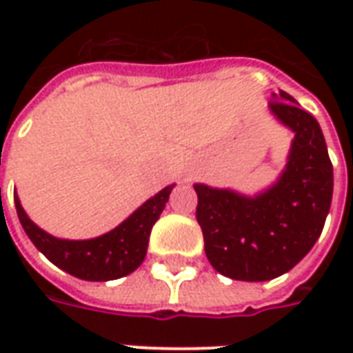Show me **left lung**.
<instances>
[{"label": "left lung", "instance_id": "obj_1", "mask_svg": "<svg viewBox=\"0 0 353 353\" xmlns=\"http://www.w3.org/2000/svg\"><path fill=\"white\" fill-rule=\"evenodd\" d=\"M268 108L295 132L278 183L255 199L194 185L206 257L232 280L266 281L291 270L316 244L333 199V164L318 121L283 90Z\"/></svg>", "mask_w": 353, "mask_h": 353}]
</instances>
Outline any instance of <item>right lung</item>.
Returning <instances> with one entry per match:
<instances>
[{"label": "right lung", "instance_id": "right-lung-1", "mask_svg": "<svg viewBox=\"0 0 353 353\" xmlns=\"http://www.w3.org/2000/svg\"><path fill=\"white\" fill-rule=\"evenodd\" d=\"M172 189L174 185H168L117 229L92 240H60L50 236L28 217L17 196L14 206L28 238L50 263L81 280L108 281L134 272L143 263L151 229L161 217Z\"/></svg>", "mask_w": 353, "mask_h": 353}]
</instances>
